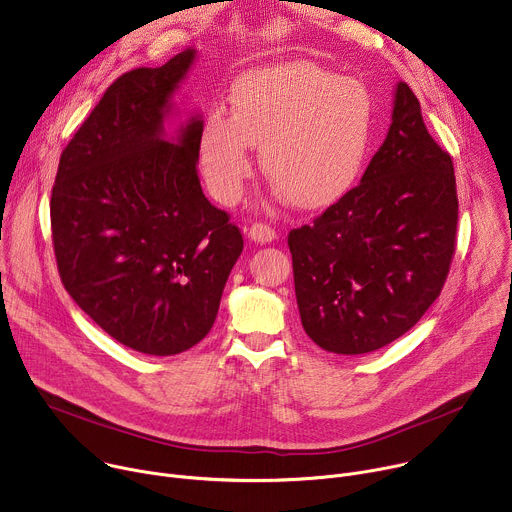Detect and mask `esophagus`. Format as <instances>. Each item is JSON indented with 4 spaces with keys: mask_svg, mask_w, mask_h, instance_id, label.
<instances>
[{
    "mask_svg": "<svg viewBox=\"0 0 512 512\" xmlns=\"http://www.w3.org/2000/svg\"><path fill=\"white\" fill-rule=\"evenodd\" d=\"M249 239H251L253 243L265 245V243L275 241V231H273L269 225H265V223H255V225H251V229H249Z\"/></svg>",
    "mask_w": 512,
    "mask_h": 512,
    "instance_id": "esophagus-1",
    "label": "esophagus"
}]
</instances>
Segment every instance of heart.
I'll list each match as a JSON object with an SVG mask.
<instances>
[{
	"label": "heart",
	"mask_w": 512,
	"mask_h": 512,
	"mask_svg": "<svg viewBox=\"0 0 512 512\" xmlns=\"http://www.w3.org/2000/svg\"><path fill=\"white\" fill-rule=\"evenodd\" d=\"M231 115L212 109L198 133V164L210 194L235 202L251 174V145L277 196L316 210L358 180L375 131V101L358 81L308 60L241 75Z\"/></svg>",
	"instance_id": "b5f03b06"
}]
</instances>
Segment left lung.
I'll return each instance as SVG.
<instances>
[{"label":"left lung","mask_w":512,"mask_h":512,"mask_svg":"<svg viewBox=\"0 0 512 512\" xmlns=\"http://www.w3.org/2000/svg\"><path fill=\"white\" fill-rule=\"evenodd\" d=\"M456 227L452 158L427 133L413 91L397 83L391 127L360 184L287 237L306 334L334 354L403 336L440 296Z\"/></svg>","instance_id":"left-lung-1"}]
</instances>
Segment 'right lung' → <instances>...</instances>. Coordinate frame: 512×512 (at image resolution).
<instances>
[{
    "label": "right lung",
    "mask_w": 512,
    "mask_h": 512,
    "mask_svg": "<svg viewBox=\"0 0 512 512\" xmlns=\"http://www.w3.org/2000/svg\"><path fill=\"white\" fill-rule=\"evenodd\" d=\"M198 52L121 75L64 148L50 198L64 289L111 338L172 356L212 328L243 237L202 194L200 113L168 137Z\"/></svg>",
    "instance_id": "1"
}]
</instances>
